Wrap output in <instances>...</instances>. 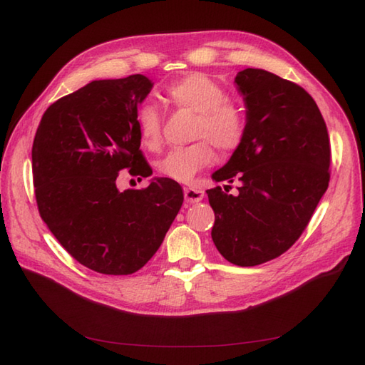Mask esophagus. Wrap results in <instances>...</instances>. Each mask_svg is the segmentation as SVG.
I'll return each mask as SVG.
<instances>
[{"instance_id":"1","label":"esophagus","mask_w":365,"mask_h":365,"mask_svg":"<svg viewBox=\"0 0 365 365\" xmlns=\"http://www.w3.org/2000/svg\"><path fill=\"white\" fill-rule=\"evenodd\" d=\"M185 199H187V202L196 204L199 200L204 199V191L195 187H187L185 188Z\"/></svg>"}]
</instances>
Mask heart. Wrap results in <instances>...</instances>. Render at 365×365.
<instances>
[{"instance_id": "heart-1", "label": "heart", "mask_w": 365, "mask_h": 365, "mask_svg": "<svg viewBox=\"0 0 365 365\" xmlns=\"http://www.w3.org/2000/svg\"><path fill=\"white\" fill-rule=\"evenodd\" d=\"M166 97L177 110L196 114L191 138L199 141L175 147L158 163V169L170 180L190 183L200 169L213 163V145L221 152H232L242 144L246 118L242 108L227 100L226 89L205 73L183 76L170 84ZM138 128L144 145L158 149L163 120L153 105H145L139 111Z\"/></svg>"}]
</instances>
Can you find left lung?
<instances>
[{
	"instance_id": "left-lung-1",
	"label": "left lung",
	"mask_w": 365,
	"mask_h": 365,
	"mask_svg": "<svg viewBox=\"0 0 365 365\" xmlns=\"http://www.w3.org/2000/svg\"><path fill=\"white\" fill-rule=\"evenodd\" d=\"M235 83L246 103V131L216 182H240L235 196L207 190L212 238L224 259L255 267L289 251L306 230L331 177L328 128L297 83L245 68Z\"/></svg>"
}]
</instances>
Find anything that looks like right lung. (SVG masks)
Returning <instances> with one entry per match:
<instances>
[{
    "mask_svg": "<svg viewBox=\"0 0 365 365\" xmlns=\"http://www.w3.org/2000/svg\"><path fill=\"white\" fill-rule=\"evenodd\" d=\"M152 89L144 75L98 80L46 108L33 143L38 213L61 246L92 271L133 274L158 251L183 204V190L157 178L119 191L120 170L149 177L139 149L138 105Z\"/></svg>",
    "mask_w": 365,
    "mask_h": 365,
    "instance_id": "obj_1",
    "label": "right lung"
}]
</instances>
